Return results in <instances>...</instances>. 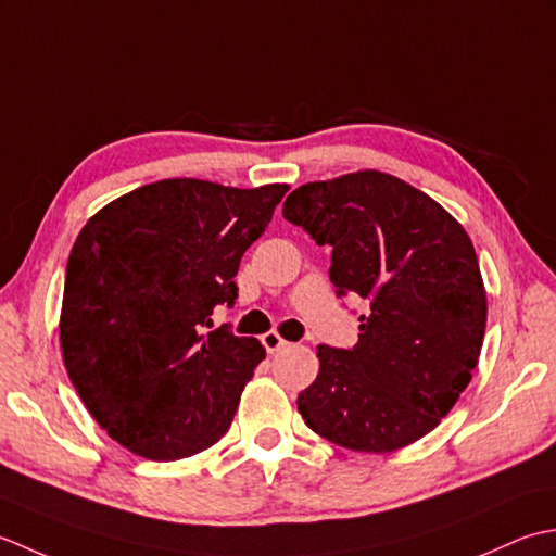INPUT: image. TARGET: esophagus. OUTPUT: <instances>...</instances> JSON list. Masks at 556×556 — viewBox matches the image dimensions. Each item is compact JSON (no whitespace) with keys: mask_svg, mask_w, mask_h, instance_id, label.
<instances>
[{"mask_svg":"<svg viewBox=\"0 0 556 556\" xmlns=\"http://www.w3.org/2000/svg\"><path fill=\"white\" fill-rule=\"evenodd\" d=\"M262 343H264V348H266V353H268V355H274V353H278V350H282V348L288 345L286 338H282L278 331H268V333H264V336H262Z\"/></svg>","mask_w":556,"mask_h":556,"instance_id":"esophagus-1","label":"esophagus"}]
</instances>
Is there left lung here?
Here are the masks:
<instances>
[{"mask_svg":"<svg viewBox=\"0 0 556 556\" xmlns=\"http://www.w3.org/2000/svg\"><path fill=\"white\" fill-rule=\"evenodd\" d=\"M282 218L333 249L338 294L369 300L355 348H316L302 420L362 453L432 432L470 383L484 338L486 292L468 232L425 191L379 169L298 187Z\"/></svg>","mask_w":556,"mask_h":556,"instance_id":"obj_1","label":"left lung"}]
</instances>
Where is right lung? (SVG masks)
<instances>
[{
	"mask_svg": "<svg viewBox=\"0 0 556 556\" xmlns=\"http://www.w3.org/2000/svg\"><path fill=\"white\" fill-rule=\"evenodd\" d=\"M288 189L161 179L78 232L60 316L64 367L93 420L136 456H194L230 429L266 350L206 328L215 304L235 302L242 254Z\"/></svg>",
	"mask_w": 556,
	"mask_h": 556,
	"instance_id": "obj_1",
	"label": "right lung"
}]
</instances>
